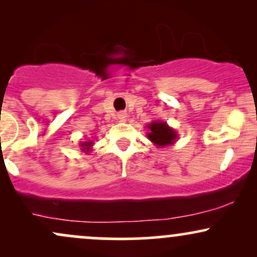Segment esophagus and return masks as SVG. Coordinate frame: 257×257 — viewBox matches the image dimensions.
Returning a JSON list of instances; mask_svg holds the SVG:
<instances>
[{"label": "esophagus", "mask_w": 257, "mask_h": 257, "mask_svg": "<svg viewBox=\"0 0 257 257\" xmlns=\"http://www.w3.org/2000/svg\"><path fill=\"white\" fill-rule=\"evenodd\" d=\"M126 117H128L126 112H119V113L117 114V118H118L120 122H124V120L126 119Z\"/></svg>", "instance_id": "obj_1"}]
</instances>
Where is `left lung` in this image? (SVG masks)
<instances>
[{"mask_svg": "<svg viewBox=\"0 0 257 257\" xmlns=\"http://www.w3.org/2000/svg\"><path fill=\"white\" fill-rule=\"evenodd\" d=\"M147 128L150 129L147 137L158 147L173 145L176 137H178L176 132L170 128L166 122H157V120H155L151 124L147 125Z\"/></svg>", "mask_w": 257, "mask_h": 257, "instance_id": "obj_1", "label": "left lung"}]
</instances>
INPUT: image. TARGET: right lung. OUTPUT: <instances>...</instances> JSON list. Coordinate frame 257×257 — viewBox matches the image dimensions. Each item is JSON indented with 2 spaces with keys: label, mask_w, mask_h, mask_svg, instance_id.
Listing matches in <instances>:
<instances>
[{
  "label": "right lung",
  "mask_w": 257,
  "mask_h": 257,
  "mask_svg": "<svg viewBox=\"0 0 257 257\" xmlns=\"http://www.w3.org/2000/svg\"><path fill=\"white\" fill-rule=\"evenodd\" d=\"M79 146L82 147V151L88 152V151H90L91 146H93V141H91V140L84 141V143H81V145H79Z\"/></svg>",
  "instance_id": "add662e5"
}]
</instances>
